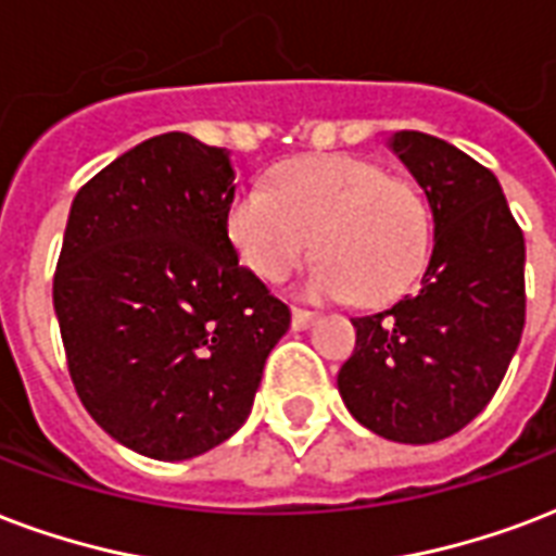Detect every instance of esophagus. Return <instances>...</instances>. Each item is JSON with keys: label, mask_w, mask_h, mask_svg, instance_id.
Instances as JSON below:
<instances>
[{"label": "esophagus", "mask_w": 556, "mask_h": 556, "mask_svg": "<svg viewBox=\"0 0 556 556\" xmlns=\"http://www.w3.org/2000/svg\"><path fill=\"white\" fill-rule=\"evenodd\" d=\"M315 320V312H306V308H294V312H291V326H294V329H308Z\"/></svg>", "instance_id": "esophagus-1"}]
</instances>
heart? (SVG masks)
Wrapping results in <instances>:
<instances>
[{"label":"heart","instance_id":"obj_1","mask_svg":"<svg viewBox=\"0 0 556 556\" xmlns=\"http://www.w3.org/2000/svg\"><path fill=\"white\" fill-rule=\"evenodd\" d=\"M239 260L265 282L286 279L320 253L308 294L384 303L429 260L431 215L422 194L353 156H306L279 165L268 186H248L227 210Z\"/></svg>","mask_w":556,"mask_h":556}]
</instances>
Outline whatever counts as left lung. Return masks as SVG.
Listing matches in <instances>:
<instances>
[{"mask_svg":"<svg viewBox=\"0 0 556 556\" xmlns=\"http://www.w3.org/2000/svg\"><path fill=\"white\" fill-rule=\"evenodd\" d=\"M434 218L414 294L353 317L355 353L338 372L346 410L396 443L452 438L498 391L525 329V239L490 168L443 139H384Z\"/></svg>","mask_w":556,"mask_h":556,"instance_id":"left-lung-1","label":"left lung"}]
</instances>
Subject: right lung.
<instances>
[{"mask_svg": "<svg viewBox=\"0 0 556 556\" xmlns=\"http://www.w3.org/2000/svg\"><path fill=\"white\" fill-rule=\"evenodd\" d=\"M227 148L172 130L101 168L72 201L54 315L84 408L122 446L189 460L244 426L286 303L227 236Z\"/></svg>", "mask_w": 556, "mask_h": 556, "instance_id": "add662e5", "label": "right lung"}]
</instances>
